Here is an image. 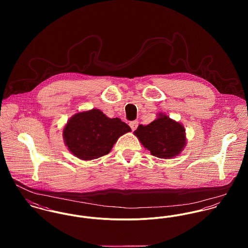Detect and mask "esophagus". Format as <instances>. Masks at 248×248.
Here are the masks:
<instances>
[{"instance_id":"1","label":"esophagus","mask_w":248,"mask_h":248,"mask_svg":"<svg viewBox=\"0 0 248 248\" xmlns=\"http://www.w3.org/2000/svg\"><path fill=\"white\" fill-rule=\"evenodd\" d=\"M129 125H130L131 129H132L133 131H135V130L138 128V126H139V121H137V120H135V121H131V122L129 123Z\"/></svg>"}]
</instances>
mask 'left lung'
<instances>
[{
    "mask_svg": "<svg viewBox=\"0 0 248 248\" xmlns=\"http://www.w3.org/2000/svg\"><path fill=\"white\" fill-rule=\"evenodd\" d=\"M134 134L151 155L164 159L180 155L187 140L183 125L162 112L150 124L140 125Z\"/></svg>",
    "mask_w": 248,
    "mask_h": 248,
    "instance_id": "8db88e82",
    "label": "left lung"
}]
</instances>
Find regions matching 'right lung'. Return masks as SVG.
<instances>
[{
  "mask_svg": "<svg viewBox=\"0 0 248 248\" xmlns=\"http://www.w3.org/2000/svg\"><path fill=\"white\" fill-rule=\"evenodd\" d=\"M131 128L119 118H109L98 108L73 114L63 129L71 154L82 160H93L108 154L114 143Z\"/></svg>",
  "mask_w": 248,
  "mask_h": 248,
  "instance_id": "1",
  "label": "right lung"
}]
</instances>
